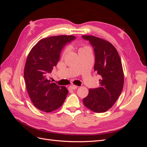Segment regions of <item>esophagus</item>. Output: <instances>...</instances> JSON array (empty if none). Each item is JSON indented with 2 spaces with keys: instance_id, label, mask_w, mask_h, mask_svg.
I'll use <instances>...</instances> for the list:
<instances>
[{
  "instance_id": "obj_1",
  "label": "esophagus",
  "mask_w": 147,
  "mask_h": 147,
  "mask_svg": "<svg viewBox=\"0 0 147 147\" xmlns=\"http://www.w3.org/2000/svg\"><path fill=\"white\" fill-rule=\"evenodd\" d=\"M77 88V86H75V85H71L69 87V90H76V89Z\"/></svg>"
}]
</instances>
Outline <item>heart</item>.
Masks as SVG:
<instances>
[{
  "label": "heart",
  "mask_w": 147,
  "mask_h": 147,
  "mask_svg": "<svg viewBox=\"0 0 147 147\" xmlns=\"http://www.w3.org/2000/svg\"><path fill=\"white\" fill-rule=\"evenodd\" d=\"M86 48H88V47H83V48H80V50H83V49H86ZM67 52V51H65V53Z\"/></svg>",
  "instance_id": "obj_1"
}]
</instances>
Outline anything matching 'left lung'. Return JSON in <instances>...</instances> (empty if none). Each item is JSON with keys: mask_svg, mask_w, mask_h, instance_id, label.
<instances>
[{"mask_svg": "<svg viewBox=\"0 0 147 147\" xmlns=\"http://www.w3.org/2000/svg\"><path fill=\"white\" fill-rule=\"evenodd\" d=\"M94 49V69L101 78L98 88L90 89L88 95L83 99L84 106L96 113L110 109L123 90L124 74L118 53L112 44L92 35H83Z\"/></svg>", "mask_w": 147, "mask_h": 147, "instance_id": "8db88e82", "label": "left lung"}]
</instances>
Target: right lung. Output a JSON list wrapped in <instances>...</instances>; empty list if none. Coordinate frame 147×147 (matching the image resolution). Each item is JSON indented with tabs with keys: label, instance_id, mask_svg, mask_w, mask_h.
<instances>
[{
	"label": "right lung",
	"instance_id": "1",
	"mask_svg": "<svg viewBox=\"0 0 147 147\" xmlns=\"http://www.w3.org/2000/svg\"><path fill=\"white\" fill-rule=\"evenodd\" d=\"M76 38L74 35H57L40 40L30 50L26 62L24 78L30 98L35 107L51 112L63 104L68 94L65 86L47 77L59 62L64 47Z\"/></svg>",
	"mask_w": 147,
	"mask_h": 147
}]
</instances>
